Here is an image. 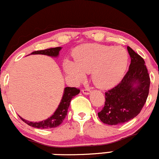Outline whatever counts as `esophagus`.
<instances>
[{
	"label": "esophagus",
	"mask_w": 159,
	"mask_h": 159,
	"mask_svg": "<svg viewBox=\"0 0 159 159\" xmlns=\"http://www.w3.org/2000/svg\"><path fill=\"white\" fill-rule=\"evenodd\" d=\"M82 91H83V93L84 94H86V95L89 94L91 93V91L89 90V89H83V90H82Z\"/></svg>",
	"instance_id": "obj_1"
}]
</instances>
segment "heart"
<instances>
[{"label":"heart","mask_w":159,"mask_h":159,"mask_svg":"<svg viewBox=\"0 0 159 159\" xmlns=\"http://www.w3.org/2000/svg\"><path fill=\"white\" fill-rule=\"evenodd\" d=\"M74 61L64 63L65 73L76 80H83L85 73L91 72L95 86L107 89L115 86L124 76L128 65V53L120 47L85 44L74 52Z\"/></svg>","instance_id":"obj_1"}]
</instances>
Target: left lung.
<instances>
[{"instance_id":"1","label":"left lung","mask_w":159,"mask_h":159,"mask_svg":"<svg viewBox=\"0 0 159 159\" xmlns=\"http://www.w3.org/2000/svg\"><path fill=\"white\" fill-rule=\"evenodd\" d=\"M127 50L131 58L129 70L118 85L105 93V105L98 112L106 124H121L133 119L148 97L150 78L145 61L131 48L127 47Z\"/></svg>"}]
</instances>
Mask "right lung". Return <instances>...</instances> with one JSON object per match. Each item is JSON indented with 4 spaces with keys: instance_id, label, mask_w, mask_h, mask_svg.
I'll use <instances>...</instances> for the list:
<instances>
[{
    "instance_id": "obj_1",
    "label": "right lung",
    "mask_w": 159,
    "mask_h": 159,
    "mask_svg": "<svg viewBox=\"0 0 159 159\" xmlns=\"http://www.w3.org/2000/svg\"><path fill=\"white\" fill-rule=\"evenodd\" d=\"M61 49V48H60V47H57V48H49V49L46 50H37V51L33 52L31 54H42V55H47L49 56V57H57L59 56V51H60ZM80 91V89L74 87L65 88L62 98H61L59 106H58L55 112L53 114V115L48 117L46 120L39 121V122H30V121H28L25 119L22 118L21 117L19 116V117L24 123L34 128L51 129L57 127L63 122L65 117H66L71 99L74 96L79 94Z\"/></svg>"
}]
</instances>
